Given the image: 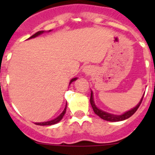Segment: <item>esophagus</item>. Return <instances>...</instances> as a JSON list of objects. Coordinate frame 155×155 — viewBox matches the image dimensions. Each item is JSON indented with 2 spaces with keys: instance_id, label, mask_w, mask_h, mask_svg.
I'll return each instance as SVG.
<instances>
[{
  "instance_id": "obj_1",
  "label": "esophagus",
  "mask_w": 155,
  "mask_h": 155,
  "mask_svg": "<svg viewBox=\"0 0 155 155\" xmlns=\"http://www.w3.org/2000/svg\"><path fill=\"white\" fill-rule=\"evenodd\" d=\"M91 71H92V68H91V66H85L84 69H83V72L86 75H89L91 73Z\"/></svg>"
}]
</instances>
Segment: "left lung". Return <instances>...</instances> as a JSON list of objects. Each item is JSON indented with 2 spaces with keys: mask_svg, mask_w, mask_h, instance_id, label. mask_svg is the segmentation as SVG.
<instances>
[{
  "mask_svg": "<svg viewBox=\"0 0 155 155\" xmlns=\"http://www.w3.org/2000/svg\"><path fill=\"white\" fill-rule=\"evenodd\" d=\"M143 98V97H142L141 100L140 101V102L137 104V105L136 107H134V109L127 111V112H126L125 113H124L123 115H120V116H118V115H113V114H110V113H105V112H104V111L98 109V108L96 107V105H94V99H93V92L92 91L91 92L90 103H91V107H92L93 111L94 112V113H95L96 115H98L100 118H102V120H106V121L117 122V121H122V120H127V119L130 118L131 116H133L134 113H136V111L137 110V109L139 108V106L140 105V104H141Z\"/></svg>",
  "mask_w": 155,
  "mask_h": 155,
  "instance_id": "8db88e82",
  "label": "left lung"
}]
</instances>
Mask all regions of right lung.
Segmentation results:
<instances>
[{"mask_svg": "<svg viewBox=\"0 0 155 155\" xmlns=\"http://www.w3.org/2000/svg\"><path fill=\"white\" fill-rule=\"evenodd\" d=\"M43 32H44V31H37L36 33H35V34H34V35H31V36L29 37L28 39H31V38H35V37H36V36H38V35H41V34H42V33H43ZM76 79H77L76 78H75L71 79V81H70V84H71V83H72V82H73L74 81L76 80ZM66 109H67V105H66L65 108H64V111H63V112H62V113H61V114L60 115V116H57V118L54 119V120H50V121H47V122H43V123H35V124H36V125H40V126H50V125H53V124H57V123L61 121V120H62L63 117H64V114H65V113H66Z\"/></svg>", "mask_w": 155, "mask_h": 155, "instance_id": "add662e5", "label": "right lung"}]
</instances>
